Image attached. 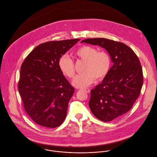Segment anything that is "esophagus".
Listing matches in <instances>:
<instances>
[{"mask_svg": "<svg viewBox=\"0 0 157 157\" xmlns=\"http://www.w3.org/2000/svg\"><path fill=\"white\" fill-rule=\"evenodd\" d=\"M84 91H85L86 92H87V93H90V90L89 89H85L84 90Z\"/></svg>", "mask_w": 157, "mask_h": 157, "instance_id": "34e87169", "label": "esophagus"}]
</instances>
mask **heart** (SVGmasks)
Returning <instances> with one entry per match:
<instances>
[{"label": "heart", "instance_id": "obj_1", "mask_svg": "<svg viewBox=\"0 0 157 157\" xmlns=\"http://www.w3.org/2000/svg\"><path fill=\"white\" fill-rule=\"evenodd\" d=\"M75 55L85 61L83 73L77 75L73 80L72 84L79 88L90 86L95 80L104 78L109 72L111 59L109 54L104 51L98 50L90 46H83L78 49ZM59 67L61 72L69 78L75 75V65L72 59L67 54L62 55L59 60Z\"/></svg>", "mask_w": 157, "mask_h": 157}]
</instances>
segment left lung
Returning <instances> with one entry per match:
<instances>
[{
  "label": "left lung",
  "mask_w": 157,
  "mask_h": 157,
  "mask_svg": "<svg viewBox=\"0 0 157 157\" xmlns=\"http://www.w3.org/2000/svg\"><path fill=\"white\" fill-rule=\"evenodd\" d=\"M81 42L105 48L113 63L101 83L90 91V111L103 121L121 117L132 108L143 86V71L138 57L128 46L112 40L94 38Z\"/></svg>",
  "instance_id": "obj_1"
}]
</instances>
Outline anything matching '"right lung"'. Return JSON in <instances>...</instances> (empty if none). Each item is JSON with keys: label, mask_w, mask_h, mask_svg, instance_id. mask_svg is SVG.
I'll return each mask as SVG.
<instances>
[{"label": "right lung", "mask_w": 157, "mask_h": 157, "mask_svg": "<svg viewBox=\"0 0 157 157\" xmlns=\"http://www.w3.org/2000/svg\"><path fill=\"white\" fill-rule=\"evenodd\" d=\"M79 39L50 41L36 46L21 67L18 89L25 111L37 124L54 128L64 121L74 88L59 67L60 57Z\"/></svg>", "instance_id": "1"}]
</instances>
